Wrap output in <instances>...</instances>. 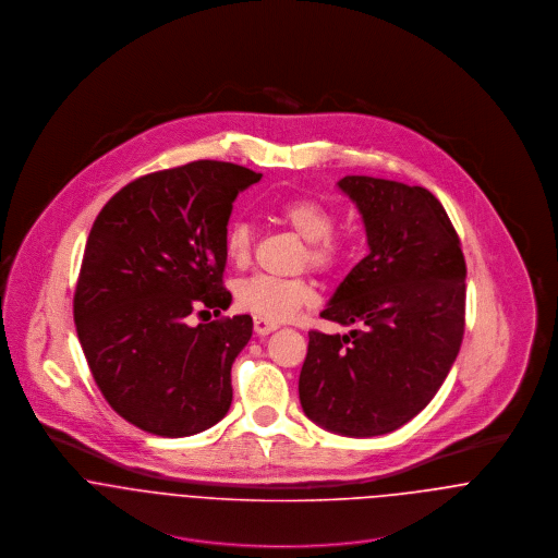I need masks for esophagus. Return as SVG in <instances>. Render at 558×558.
I'll list each match as a JSON object with an SVG mask.
<instances>
[{
    "label": "esophagus",
    "instance_id": "34e87169",
    "mask_svg": "<svg viewBox=\"0 0 558 558\" xmlns=\"http://www.w3.org/2000/svg\"><path fill=\"white\" fill-rule=\"evenodd\" d=\"M253 328H255V332H257L259 337H264V335H270L272 330H277L279 324L272 322V319L253 318Z\"/></svg>",
    "mask_w": 558,
    "mask_h": 558
}]
</instances>
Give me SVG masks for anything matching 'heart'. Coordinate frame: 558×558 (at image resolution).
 <instances>
[{
  "mask_svg": "<svg viewBox=\"0 0 558 558\" xmlns=\"http://www.w3.org/2000/svg\"><path fill=\"white\" fill-rule=\"evenodd\" d=\"M281 219L307 242L303 262L318 270H330L348 253V244L335 236V213L318 199H294L281 206ZM251 226L234 221L226 232V255L232 266H244L251 257ZM314 301L307 279H283L275 275H253L236 286V305L255 318L288 319Z\"/></svg>",
  "mask_w": 558,
  "mask_h": 558,
  "instance_id": "b5f03b06",
  "label": "heart"
}]
</instances>
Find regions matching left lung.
I'll use <instances>...</instances> for the list:
<instances>
[{
	"label": "left lung",
	"mask_w": 558,
	"mask_h": 558,
	"mask_svg": "<svg viewBox=\"0 0 558 558\" xmlns=\"http://www.w3.org/2000/svg\"><path fill=\"white\" fill-rule=\"evenodd\" d=\"M337 186L359 208L369 253L319 316L359 328L310 332L299 398L319 427L372 438L416 416L453 367L464 335L466 262L427 189L372 175H345Z\"/></svg>",
	"instance_id": "1"
}]
</instances>
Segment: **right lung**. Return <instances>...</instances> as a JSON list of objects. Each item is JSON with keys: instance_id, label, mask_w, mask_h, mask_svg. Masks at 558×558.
Masks as SVG:
<instances>
[{"instance_id": "1", "label": "right lung", "mask_w": 558, "mask_h": 558, "mask_svg": "<svg viewBox=\"0 0 558 558\" xmlns=\"http://www.w3.org/2000/svg\"><path fill=\"white\" fill-rule=\"evenodd\" d=\"M259 178L219 160L148 173L118 191L89 230L75 292L81 348L109 405L148 434H199L232 405V365L253 319L186 318L230 307L228 221Z\"/></svg>"}]
</instances>
